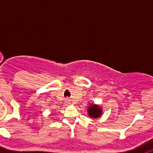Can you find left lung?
<instances>
[{
    "mask_svg": "<svg viewBox=\"0 0 153 153\" xmlns=\"http://www.w3.org/2000/svg\"><path fill=\"white\" fill-rule=\"evenodd\" d=\"M88 113L90 117H91L92 118H97L101 115V109L98 106L92 105L89 108Z\"/></svg>",
    "mask_w": 153,
    "mask_h": 153,
    "instance_id": "left-lung-1",
    "label": "left lung"
}]
</instances>
